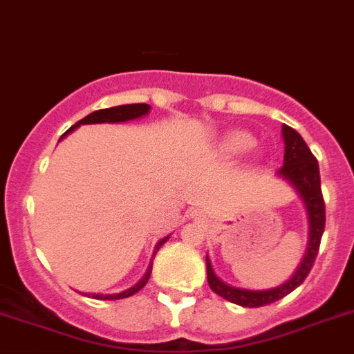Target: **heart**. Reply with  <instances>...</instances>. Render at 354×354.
Segmentation results:
<instances>
[{
	"instance_id": "b5f03b06",
	"label": "heart",
	"mask_w": 354,
	"mask_h": 354,
	"mask_svg": "<svg viewBox=\"0 0 354 354\" xmlns=\"http://www.w3.org/2000/svg\"><path fill=\"white\" fill-rule=\"evenodd\" d=\"M251 146H253V139L244 131H233V133L226 135L223 142V149L226 155H239V153L248 151Z\"/></svg>"
}]
</instances>
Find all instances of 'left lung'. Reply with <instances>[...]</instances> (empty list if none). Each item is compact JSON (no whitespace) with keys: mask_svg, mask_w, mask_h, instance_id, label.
Here are the masks:
<instances>
[{"mask_svg":"<svg viewBox=\"0 0 354 354\" xmlns=\"http://www.w3.org/2000/svg\"><path fill=\"white\" fill-rule=\"evenodd\" d=\"M283 139H285V164L279 169L278 173L283 178H287L292 185L296 187L297 192L301 194L303 201L306 205L310 219V244L306 251L305 260L301 262L299 269L296 274L288 279L287 283L281 287L270 288V290H242V288L230 287L223 283L212 270L210 262L207 258V274L208 285L217 296L228 299L230 303L245 306V308H258V306H266L281 299L287 294H290L294 288L299 287L310 274L315 258L319 253V245H321L322 233H324L326 224V210H324V198H322L321 190V174H319L317 158L312 155L310 147L303 140L299 133L294 128L283 124Z\"/></svg>","mask_w":354,"mask_h":354,"instance_id":"1","label":"left lung"}]
</instances>
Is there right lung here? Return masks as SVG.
Returning <instances> with one entry per match:
<instances>
[{
	"instance_id": "obj_1",
	"label": "right lung",
	"mask_w": 354,
	"mask_h": 354,
	"mask_svg": "<svg viewBox=\"0 0 354 354\" xmlns=\"http://www.w3.org/2000/svg\"><path fill=\"white\" fill-rule=\"evenodd\" d=\"M149 112V104L146 103H135V104H121V106H112V109H103V110H96V112L88 113L87 118L80 119L78 122H76L75 126H71L69 130L66 131V133L62 135V137H66L67 133H71V131L75 130V128H78L80 124H94V122H124V121H131V119H137V118H142V115H146V113ZM60 137V139H62ZM169 236H165V239H162V241L156 244V250H160V245L164 244L165 241H167ZM151 267L149 266V269H147L146 276H144L142 279H140L139 283L135 285V287L128 288V290L121 292V294H109V296H100V294H92V297H96V299H124V297H130L133 296L135 292H139L140 288L144 287V285L147 283V279H149V274H151Z\"/></svg>"
}]
</instances>
